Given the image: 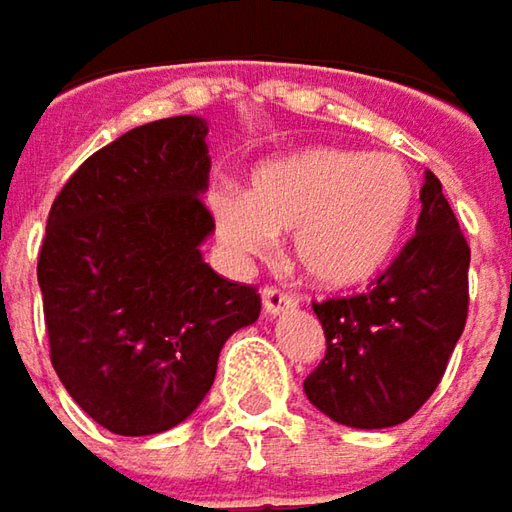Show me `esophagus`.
Listing matches in <instances>:
<instances>
[{
    "label": "esophagus",
    "instance_id": "1",
    "mask_svg": "<svg viewBox=\"0 0 512 512\" xmlns=\"http://www.w3.org/2000/svg\"><path fill=\"white\" fill-rule=\"evenodd\" d=\"M298 306V298L286 289H278V286H266L263 289V312L266 315H280V312H289Z\"/></svg>",
    "mask_w": 512,
    "mask_h": 512
}]
</instances>
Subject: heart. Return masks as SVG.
Instances as JSON below:
<instances>
[{"label":"heart","instance_id":"b5f03b06","mask_svg":"<svg viewBox=\"0 0 512 512\" xmlns=\"http://www.w3.org/2000/svg\"><path fill=\"white\" fill-rule=\"evenodd\" d=\"M415 200V174L398 154L315 145L260 163L246 194L214 189L209 209L232 255H266L278 232H292L303 275L326 289H349L387 266Z\"/></svg>","mask_w":512,"mask_h":512}]
</instances>
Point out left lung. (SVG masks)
I'll use <instances>...</instances> for the list:
<instances>
[{"label":"left lung","instance_id":"8db88e82","mask_svg":"<svg viewBox=\"0 0 512 512\" xmlns=\"http://www.w3.org/2000/svg\"><path fill=\"white\" fill-rule=\"evenodd\" d=\"M470 246L433 171L424 174L415 234L349 298L312 303L326 355L303 381L332 421L384 430L412 418L444 378L467 323Z\"/></svg>","mask_w":512,"mask_h":512}]
</instances>
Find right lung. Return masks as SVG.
<instances>
[{
  "mask_svg": "<svg viewBox=\"0 0 512 512\" xmlns=\"http://www.w3.org/2000/svg\"><path fill=\"white\" fill-rule=\"evenodd\" d=\"M209 125L168 117L91 154L56 194L36 278L51 364L68 395L117 435L177 427L214 384L220 349L260 315L255 286L220 278Z\"/></svg>",
  "mask_w": 512,
  "mask_h": 512,
  "instance_id": "add662e5",
  "label": "right lung"
}]
</instances>
